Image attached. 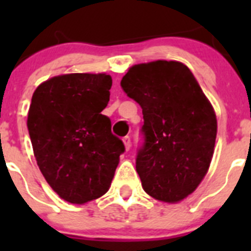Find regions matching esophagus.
<instances>
[{"label":"esophagus","mask_w":251,"mask_h":251,"mask_svg":"<svg viewBox=\"0 0 251 251\" xmlns=\"http://www.w3.org/2000/svg\"><path fill=\"white\" fill-rule=\"evenodd\" d=\"M123 143H124V147H126V150L129 151L130 146H132V142H130V137H124L123 138Z\"/></svg>","instance_id":"obj_1"}]
</instances>
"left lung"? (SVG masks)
Segmentation results:
<instances>
[{"label":"left lung","mask_w":251,"mask_h":251,"mask_svg":"<svg viewBox=\"0 0 251 251\" xmlns=\"http://www.w3.org/2000/svg\"><path fill=\"white\" fill-rule=\"evenodd\" d=\"M121 85L141 105L143 146L136 170L143 190L163 202H178L200 185L214 154V108L190 69L157 60L128 70Z\"/></svg>","instance_id":"obj_1"}]
</instances>
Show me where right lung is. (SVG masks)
Returning a JSON list of instances; mask_svg holds the SVG:
<instances>
[{
  "mask_svg": "<svg viewBox=\"0 0 251 251\" xmlns=\"http://www.w3.org/2000/svg\"><path fill=\"white\" fill-rule=\"evenodd\" d=\"M110 88L106 74L59 75L40 84L31 99L27 128L37 166L68 202L103 196L126 151L101 114Z\"/></svg>",
  "mask_w": 251,
  "mask_h": 251,
  "instance_id": "add662e5",
  "label": "right lung"
}]
</instances>
